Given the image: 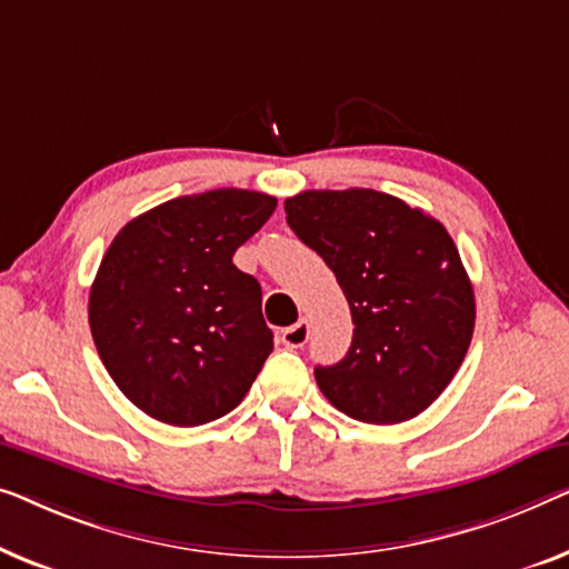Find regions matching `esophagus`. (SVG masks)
I'll use <instances>...</instances> for the list:
<instances>
[{
  "instance_id": "obj_1",
  "label": "esophagus",
  "mask_w": 569,
  "mask_h": 569,
  "mask_svg": "<svg viewBox=\"0 0 569 569\" xmlns=\"http://www.w3.org/2000/svg\"><path fill=\"white\" fill-rule=\"evenodd\" d=\"M309 340V325L307 319H299V322L286 327V330L281 332V342L286 348H303V342Z\"/></svg>"
}]
</instances>
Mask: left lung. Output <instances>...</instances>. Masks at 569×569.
Returning <instances> with one entry per match:
<instances>
[{
	"label": "left lung",
	"mask_w": 569,
	"mask_h": 569,
	"mask_svg": "<svg viewBox=\"0 0 569 569\" xmlns=\"http://www.w3.org/2000/svg\"><path fill=\"white\" fill-rule=\"evenodd\" d=\"M286 221L327 262L350 303L353 342L317 366L348 418L395 426L441 397L475 332V291L441 221L368 188L303 190Z\"/></svg>",
	"instance_id": "8db88e82"
}]
</instances>
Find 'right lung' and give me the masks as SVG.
<instances>
[{"label": "right lung", "instance_id": "1", "mask_svg": "<svg viewBox=\"0 0 569 569\" xmlns=\"http://www.w3.org/2000/svg\"><path fill=\"white\" fill-rule=\"evenodd\" d=\"M276 198L219 188L172 198L118 231L90 291L94 348L131 402L193 428L234 410L273 350L262 291L231 258Z\"/></svg>", "mask_w": 569, "mask_h": 569}]
</instances>
